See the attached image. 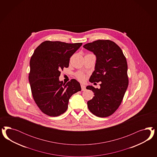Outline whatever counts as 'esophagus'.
Listing matches in <instances>:
<instances>
[{"mask_svg":"<svg viewBox=\"0 0 157 157\" xmlns=\"http://www.w3.org/2000/svg\"><path fill=\"white\" fill-rule=\"evenodd\" d=\"M81 88H82V90L85 91L86 90V86L84 85H81Z\"/></svg>","mask_w":157,"mask_h":157,"instance_id":"34e87169","label":"esophagus"}]
</instances>
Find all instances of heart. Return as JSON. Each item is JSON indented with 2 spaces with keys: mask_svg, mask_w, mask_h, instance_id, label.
I'll use <instances>...</instances> for the list:
<instances>
[{
  "mask_svg": "<svg viewBox=\"0 0 157 157\" xmlns=\"http://www.w3.org/2000/svg\"><path fill=\"white\" fill-rule=\"evenodd\" d=\"M76 78L79 80V81H83L84 79H85V75L83 74V73H82V72H78V73H77L76 74Z\"/></svg>",
  "mask_w": 157,
  "mask_h": 157,
  "instance_id": "obj_1",
  "label": "heart"
}]
</instances>
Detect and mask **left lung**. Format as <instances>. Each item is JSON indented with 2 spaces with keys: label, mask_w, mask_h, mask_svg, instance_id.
Instances as JSON below:
<instances>
[{
  "label": "left lung",
  "mask_w": 157,
  "mask_h": 157,
  "mask_svg": "<svg viewBox=\"0 0 157 157\" xmlns=\"http://www.w3.org/2000/svg\"><path fill=\"white\" fill-rule=\"evenodd\" d=\"M96 56L95 70L89 79L101 82L100 89L87 86L94 96L87 102L88 108L96 116L105 117L118 109L128 86L126 58L119 46L110 40H97L83 45Z\"/></svg>",
  "instance_id": "1"
}]
</instances>
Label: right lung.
Here are the masks:
<instances>
[{
	"instance_id": "add662e5",
	"label": "right lung",
	"mask_w": 157,
	"mask_h": 157,
	"mask_svg": "<svg viewBox=\"0 0 157 157\" xmlns=\"http://www.w3.org/2000/svg\"><path fill=\"white\" fill-rule=\"evenodd\" d=\"M82 45L45 41L34 51L29 81L35 102L48 116L56 117L64 113L71 95L81 90L80 83L75 79L65 84L59 81V76L60 70L68 67L70 57Z\"/></svg>"
}]
</instances>
